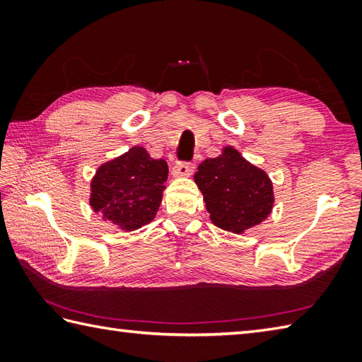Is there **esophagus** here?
I'll list each match as a JSON object with an SVG mask.
<instances>
[{
	"instance_id": "1",
	"label": "esophagus",
	"mask_w": 362,
	"mask_h": 362,
	"mask_svg": "<svg viewBox=\"0 0 362 362\" xmlns=\"http://www.w3.org/2000/svg\"><path fill=\"white\" fill-rule=\"evenodd\" d=\"M194 171L193 163H177L174 166V175L175 177H189Z\"/></svg>"
}]
</instances>
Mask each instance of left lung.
<instances>
[{
  "label": "left lung",
  "instance_id": "obj_1",
  "mask_svg": "<svg viewBox=\"0 0 362 362\" xmlns=\"http://www.w3.org/2000/svg\"><path fill=\"white\" fill-rule=\"evenodd\" d=\"M194 182L211 222L227 232L241 235L272 213V180L232 146L222 148L221 156L204 160Z\"/></svg>",
  "mask_w": 362,
  "mask_h": 362
}]
</instances>
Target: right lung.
Returning <instances> with one entry per match:
<instances>
[{
    "label": "right lung",
    "instance_id": "right-lung-1",
    "mask_svg": "<svg viewBox=\"0 0 362 362\" xmlns=\"http://www.w3.org/2000/svg\"><path fill=\"white\" fill-rule=\"evenodd\" d=\"M168 163L141 146L105 161L90 182V206L104 221L134 232L153 221L163 199Z\"/></svg>",
    "mask_w": 362,
    "mask_h": 362
}]
</instances>
